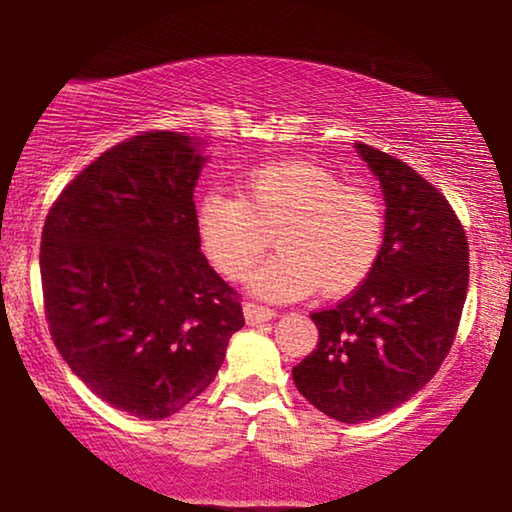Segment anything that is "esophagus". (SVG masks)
Listing matches in <instances>:
<instances>
[{
    "label": "esophagus",
    "mask_w": 512,
    "mask_h": 512,
    "mask_svg": "<svg viewBox=\"0 0 512 512\" xmlns=\"http://www.w3.org/2000/svg\"><path fill=\"white\" fill-rule=\"evenodd\" d=\"M275 310H270V307L265 305H256V303H244V319H247L249 326H258L263 324V321H270L275 319Z\"/></svg>",
    "instance_id": "esophagus-1"
}]
</instances>
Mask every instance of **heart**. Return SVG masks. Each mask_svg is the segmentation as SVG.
<instances>
[{"label":"heart","instance_id":"obj_1","mask_svg":"<svg viewBox=\"0 0 512 512\" xmlns=\"http://www.w3.org/2000/svg\"><path fill=\"white\" fill-rule=\"evenodd\" d=\"M237 198L207 193L198 202L200 244L216 270L244 279L265 251L270 233L279 254L251 277L270 300L356 289L380 261L387 216L366 186L342 184L328 167L303 158L272 160L237 179Z\"/></svg>","mask_w":512,"mask_h":512}]
</instances>
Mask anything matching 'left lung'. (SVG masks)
<instances>
[{"instance_id":"1","label":"left lung","mask_w":512,"mask_h":512,"mask_svg":"<svg viewBox=\"0 0 512 512\" xmlns=\"http://www.w3.org/2000/svg\"><path fill=\"white\" fill-rule=\"evenodd\" d=\"M356 151L387 202L380 261L352 296L310 314L317 349L293 366L300 394L345 424L398 408L438 373L468 291L466 233L445 195L375 146Z\"/></svg>"}]
</instances>
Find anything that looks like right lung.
Segmentation results:
<instances>
[{
    "mask_svg": "<svg viewBox=\"0 0 512 512\" xmlns=\"http://www.w3.org/2000/svg\"><path fill=\"white\" fill-rule=\"evenodd\" d=\"M202 163L184 132L125 139L69 181L41 233L55 347L93 394L139 419L202 394L244 326L240 296L200 251Z\"/></svg>",
    "mask_w": 512,
    "mask_h": 512,
    "instance_id": "obj_1",
    "label": "right lung"
}]
</instances>
